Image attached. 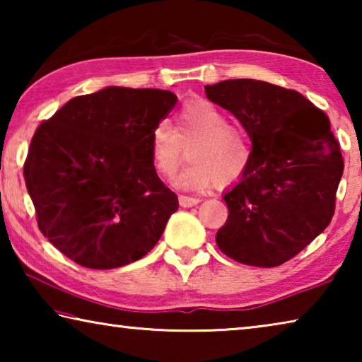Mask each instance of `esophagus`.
<instances>
[{
	"label": "esophagus",
	"mask_w": 362,
	"mask_h": 362,
	"mask_svg": "<svg viewBox=\"0 0 362 362\" xmlns=\"http://www.w3.org/2000/svg\"><path fill=\"white\" fill-rule=\"evenodd\" d=\"M179 203L182 207H192L196 206L199 203L198 198H192V196H185V194H180L179 196Z\"/></svg>",
	"instance_id": "esophagus-1"
}]
</instances>
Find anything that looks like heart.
<instances>
[{
    "label": "heart",
    "instance_id": "obj_1",
    "mask_svg": "<svg viewBox=\"0 0 362 362\" xmlns=\"http://www.w3.org/2000/svg\"><path fill=\"white\" fill-rule=\"evenodd\" d=\"M185 148L189 163L173 183L188 192L206 189L216 182L223 187L240 180L252 156L247 132L230 124L226 113L206 99L185 102L174 115L173 126L163 121L153 129V168L163 177L174 175Z\"/></svg>",
    "mask_w": 362,
    "mask_h": 362
}]
</instances>
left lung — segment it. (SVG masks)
Segmentation results:
<instances>
[{"mask_svg":"<svg viewBox=\"0 0 362 362\" xmlns=\"http://www.w3.org/2000/svg\"><path fill=\"white\" fill-rule=\"evenodd\" d=\"M204 89L252 142L246 173L223 194L228 218L217 231V246L244 265L278 267L332 220L343 174L340 145L327 115L297 90L257 79H226Z\"/></svg>","mask_w":362,"mask_h":362,"instance_id":"obj_1","label":"left lung"}]
</instances>
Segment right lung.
<instances>
[{"mask_svg":"<svg viewBox=\"0 0 362 362\" xmlns=\"http://www.w3.org/2000/svg\"><path fill=\"white\" fill-rule=\"evenodd\" d=\"M175 103L170 90L108 86L69 100L36 129L23 164L36 220L78 265L142 259L179 209L150 156L151 132Z\"/></svg>","mask_w":362,"mask_h":362,"instance_id":"right-lung-1","label":"right lung"}]
</instances>
